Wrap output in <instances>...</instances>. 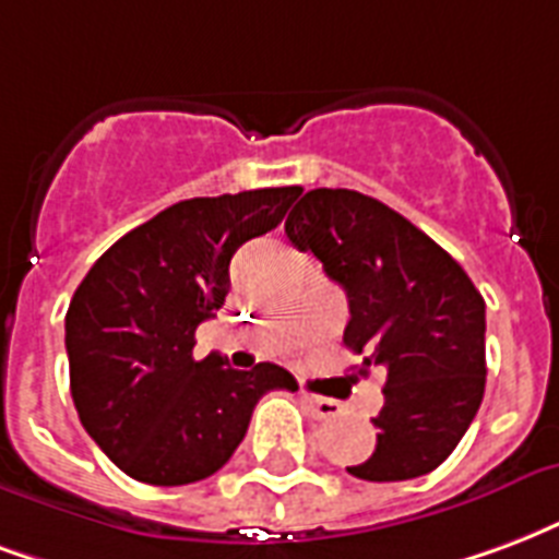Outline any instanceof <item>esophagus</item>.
I'll return each mask as SVG.
<instances>
[{
  "label": "esophagus",
  "mask_w": 559,
  "mask_h": 559,
  "mask_svg": "<svg viewBox=\"0 0 559 559\" xmlns=\"http://www.w3.org/2000/svg\"><path fill=\"white\" fill-rule=\"evenodd\" d=\"M301 403H305V408H308L317 420H329V417H337L343 412L337 400H322V396L313 394H301Z\"/></svg>",
  "instance_id": "esophagus-1"
}]
</instances>
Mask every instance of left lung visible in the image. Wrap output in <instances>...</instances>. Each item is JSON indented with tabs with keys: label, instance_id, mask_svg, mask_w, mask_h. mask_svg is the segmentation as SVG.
Returning <instances> with one entry per match:
<instances>
[{
	"label": "left lung",
	"instance_id": "8db88e82",
	"mask_svg": "<svg viewBox=\"0 0 559 559\" xmlns=\"http://www.w3.org/2000/svg\"><path fill=\"white\" fill-rule=\"evenodd\" d=\"M284 230L346 290L343 343L364 355L358 373H388L376 450L346 471L370 483L436 471L486 391V301L474 281L408 218L353 189H311Z\"/></svg>",
	"mask_w": 559,
	"mask_h": 559
}]
</instances>
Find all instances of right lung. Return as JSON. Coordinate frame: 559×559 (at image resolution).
I'll use <instances>...</instances> for the list:
<instances>
[{
    "label": "right lung",
    "mask_w": 559,
    "mask_h": 559,
    "mask_svg": "<svg viewBox=\"0 0 559 559\" xmlns=\"http://www.w3.org/2000/svg\"><path fill=\"white\" fill-rule=\"evenodd\" d=\"M299 186L189 198L103 254L70 299V394L97 448L132 479L186 486L216 474L269 391H296L278 364L198 361L195 329L225 305L230 258L281 225Z\"/></svg>",
    "instance_id": "right-lung-1"
}]
</instances>
